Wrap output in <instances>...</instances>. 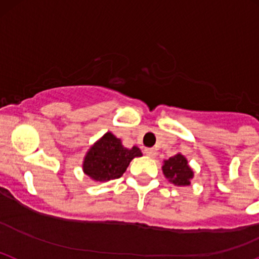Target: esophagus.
<instances>
[{
    "label": "esophagus",
    "mask_w": 259,
    "mask_h": 259,
    "mask_svg": "<svg viewBox=\"0 0 259 259\" xmlns=\"http://www.w3.org/2000/svg\"><path fill=\"white\" fill-rule=\"evenodd\" d=\"M144 152H145V155H148L149 157H155V156H156V151H155L154 149H151V148L145 149V150H144Z\"/></svg>",
    "instance_id": "obj_1"
}]
</instances>
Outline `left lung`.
<instances>
[{
  "label": "left lung",
  "mask_w": 259,
  "mask_h": 259,
  "mask_svg": "<svg viewBox=\"0 0 259 259\" xmlns=\"http://www.w3.org/2000/svg\"><path fill=\"white\" fill-rule=\"evenodd\" d=\"M162 174L168 182L176 186H189L191 185V179H194V170L190 167L189 161L181 152L165 160Z\"/></svg>",
  "instance_id": "obj_1"
}]
</instances>
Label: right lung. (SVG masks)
Returning a JSON list of instances; mask_svg holds the SVG:
<instances>
[{
    "mask_svg": "<svg viewBox=\"0 0 259 259\" xmlns=\"http://www.w3.org/2000/svg\"><path fill=\"white\" fill-rule=\"evenodd\" d=\"M140 156H143V152L138 146L125 148L120 139L108 132L87 151L83 172L93 181L107 182L121 178L130 161Z\"/></svg>",
    "mask_w": 259,
    "mask_h": 259,
    "instance_id": "add662e5",
    "label": "right lung"
}]
</instances>
